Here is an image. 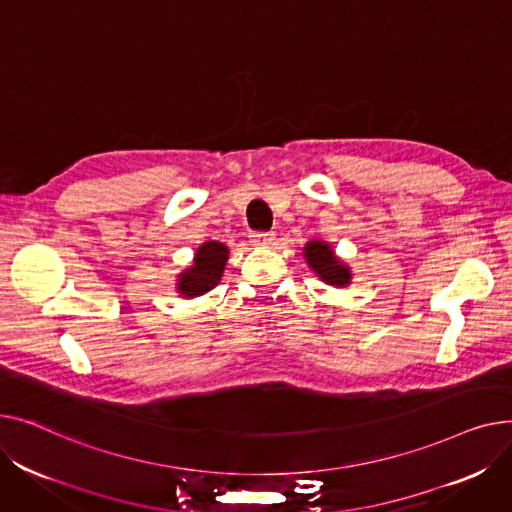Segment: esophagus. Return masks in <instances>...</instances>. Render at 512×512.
<instances>
[{
	"label": "esophagus",
	"mask_w": 512,
	"mask_h": 512,
	"mask_svg": "<svg viewBox=\"0 0 512 512\" xmlns=\"http://www.w3.org/2000/svg\"><path fill=\"white\" fill-rule=\"evenodd\" d=\"M274 240H276L274 232H255L251 238L255 247H270V245H274Z\"/></svg>",
	"instance_id": "esophagus-1"
}]
</instances>
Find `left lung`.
Listing matches in <instances>:
<instances>
[{
    "label": "left lung",
    "mask_w": 512,
    "mask_h": 512,
    "mask_svg": "<svg viewBox=\"0 0 512 512\" xmlns=\"http://www.w3.org/2000/svg\"><path fill=\"white\" fill-rule=\"evenodd\" d=\"M305 259L311 270L332 286H346L353 280L351 267L344 265V261L334 255L332 247L324 240H309L305 245Z\"/></svg>",
    "instance_id": "8db88e82"
}]
</instances>
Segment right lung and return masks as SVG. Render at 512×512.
Returning a JSON list of instances; mask_svg holds the SVG:
<instances>
[{"label": "right lung", "instance_id": "right-lung-1", "mask_svg": "<svg viewBox=\"0 0 512 512\" xmlns=\"http://www.w3.org/2000/svg\"><path fill=\"white\" fill-rule=\"evenodd\" d=\"M228 261V247L218 240L203 242L195 253L193 265L178 276V292L184 299H195L209 292L222 280L224 267Z\"/></svg>", "mask_w": 512, "mask_h": 512}]
</instances>
